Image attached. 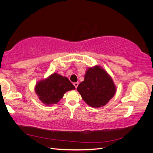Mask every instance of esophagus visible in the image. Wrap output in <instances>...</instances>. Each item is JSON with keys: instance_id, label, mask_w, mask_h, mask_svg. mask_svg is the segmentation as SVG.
Returning a JSON list of instances; mask_svg holds the SVG:
<instances>
[{"instance_id": "34e87169", "label": "esophagus", "mask_w": 153, "mask_h": 153, "mask_svg": "<svg viewBox=\"0 0 153 153\" xmlns=\"http://www.w3.org/2000/svg\"><path fill=\"white\" fill-rule=\"evenodd\" d=\"M73 85H74V86H75V88L76 89L78 85V82H75V83H74V84H73Z\"/></svg>"}]
</instances>
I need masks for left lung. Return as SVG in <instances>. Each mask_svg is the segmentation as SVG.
Masks as SVG:
<instances>
[{
	"instance_id": "obj_1",
	"label": "left lung",
	"mask_w": 153,
	"mask_h": 153,
	"mask_svg": "<svg viewBox=\"0 0 153 153\" xmlns=\"http://www.w3.org/2000/svg\"><path fill=\"white\" fill-rule=\"evenodd\" d=\"M115 90L112 78L104 69L98 66L87 69L84 80L77 87L82 99L94 108L107 103L114 96Z\"/></svg>"
}]
</instances>
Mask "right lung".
Instances as JSON below:
<instances>
[{
  "instance_id": "obj_1",
  "label": "right lung",
  "mask_w": 153,
  "mask_h": 153,
  "mask_svg": "<svg viewBox=\"0 0 153 153\" xmlns=\"http://www.w3.org/2000/svg\"><path fill=\"white\" fill-rule=\"evenodd\" d=\"M75 87L67 77L52 74L45 80H41L36 86V92L39 100L47 105L56 104L64 94L68 91L75 89Z\"/></svg>"
}]
</instances>
